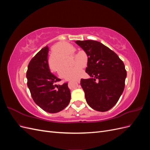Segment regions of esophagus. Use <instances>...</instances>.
<instances>
[{
  "label": "esophagus",
  "mask_w": 150,
  "mask_h": 150,
  "mask_svg": "<svg viewBox=\"0 0 150 150\" xmlns=\"http://www.w3.org/2000/svg\"><path fill=\"white\" fill-rule=\"evenodd\" d=\"M76 83H77V84H78V83H80V80H78V81H76Z\"/></svg>",
  "instance_id": "34e87169"
}]
</instances>
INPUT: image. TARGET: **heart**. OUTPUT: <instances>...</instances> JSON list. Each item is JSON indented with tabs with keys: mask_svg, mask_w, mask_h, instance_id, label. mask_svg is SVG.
Listing matches in <instances>:
<instances>
[{
	"mask_svg": "<svg viewBox=\"0 0 150 150\" xmlns=\"http://www.w3.org/2000/svg\"><path fill=\"white\" fill-rule=\"evenodd\" d=\"M74 52V48L71 44L65 42L57 43L53 49L52 56L49 59V65L50 69L54 71H57L59 66L62 64L63 61L65 60L67 56L73 54ZM74 57L72 63L76 65L75 66L72 67L63 66L59 71V74L62 78L67 80H75L81 76L82 66L84 67L85 64H84L82 59L78 57L77 55H75Z\"/></svg>",
	"mask_w": 150,
	"mask_h": 150,
	"instance_id": "1",
	"label": "heart"
}]
</instances>
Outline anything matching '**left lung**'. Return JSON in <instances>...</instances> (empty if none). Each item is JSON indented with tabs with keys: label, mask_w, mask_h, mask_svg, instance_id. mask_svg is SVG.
<instances>
[{
	"label": "left lung",
	"mask_w": 150,
	"mask_h": 150,
	"mask_svg": "<svg viewBox=\"0 0 150 150\" xmlns=\"http://www.w3.org/2000/svg\"><path fill=\"white\" fill-rule=\"evenodd\" d=\"M75 42L88 56L86 72L91 78L81 79L86 102L96 111L110 110L118 101L125 89L126 71L123 62L114 51L96 40Z\"/></svg>",
	"instance_id": "8db88e82"
}]
</instances>
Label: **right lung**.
Here are the masks:
<instances>
[{"label":"right lung","instance_id":"add662e5","mask_svg":"<svg viewBox=\"0 0 150 150\" xmlns=\"http://www.w3.org/2000/svg\"><path fill=\"white\" fill-rule=\"evenodd\" d=\"M47 46L30 60L26 77L28 86L35 104L45 111L56 113L69 104L71 92L67 83L57 85L61 79L51 73L48 64Z\"/></svg>","mask_w":150,"mask_h":150}]
</instances>
